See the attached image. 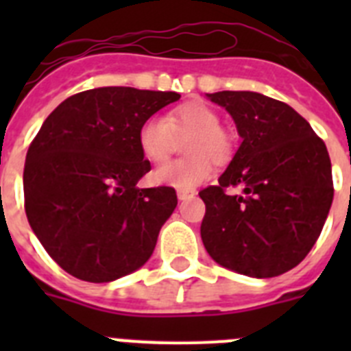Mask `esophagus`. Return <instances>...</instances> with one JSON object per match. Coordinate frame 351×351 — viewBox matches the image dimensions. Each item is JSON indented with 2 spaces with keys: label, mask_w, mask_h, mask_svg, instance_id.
I'll list each match as a JSON object with an SVG mask.
<instances>
[{
  "label": "esophagus",
  "mask_w": 351,
  "mask_h": 351,
  "mask_svg": "<svg viewBox=\"0 0 351 351\" xmlns=\"http://www.w3.org/2000/svg\"><path fill=\"white\" fill-rule=\"evenodd\" d=\"M195 193H197L195 190H178V198L179 200H188V198L195 197Z\"/></svg>",
  "instance_id": "1"
}]
</instances>
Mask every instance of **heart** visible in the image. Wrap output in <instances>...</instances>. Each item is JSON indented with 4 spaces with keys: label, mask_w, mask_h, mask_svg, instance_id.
I'll use <instances>...</instances> for the list:
<instances>
[{
    "label": "heart",
    "mask_w": 351,
    "mask_h": 351,
    "mask_svg": "<svg viewBox=\"0 0 351 351\" xmlns=\"http://www.w3.org/2000/svg\"><path fill=\"white\" fill-rule=\"evenodd\" d=\"M182 137H188L182 145L188 156L158 167L153 172L156 184L188 190L209 178L213 161L223 165L234 156V137L221 128L218 110L197 100L170 108L165 119L147 117L138 128V147L149 161L161 163Z\"/></svg>",
    "instance_id": "b5f03b06"
}]
</instances>
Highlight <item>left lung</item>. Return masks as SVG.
I'll return each instance as SVG.
<instances>
[{
  "label": "left lung",
  "mask_w": 351,
  "mask_h": 351,
  "mask_svg": "<svg viewBox=\"0 0 351 351\" xmlns=\"http://www.w3.org/2000/svg\"><path fill=\"white\" fill-rule=\"evenodd\" d=\"M237 125L243 144L216 186L200 191V225L213 260L251 278L299 265L320 235L332 204L325 142L290 105L251 91L209 95ZM243 187V195L228 191Z\"/></svg>",
  "instance_id": "8db88e82"
}]
</instances>
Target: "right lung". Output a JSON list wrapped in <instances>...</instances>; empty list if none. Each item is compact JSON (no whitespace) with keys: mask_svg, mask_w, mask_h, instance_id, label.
<instances>
[{"mask_svg":"<svg viewBox=\"0 0 351 351\" xmlns=\"http://www.w3.org/2000/svg\"><path fill=\"white\" fill-rule=\"evenodd\" d=\"M179 98L172 91L96 88L66 98L43 121L24 163V209L68 274L107 283L153 255L178 195L170 186H137L151 170L138 128Z\"/></svg>","mask_w":351,"mask_h":351,"instance_id":"1","label":"right lung"}]
</instances>
